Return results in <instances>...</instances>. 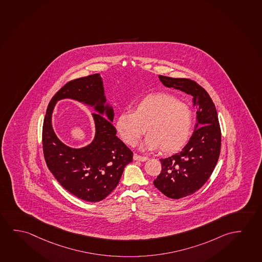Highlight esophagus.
<instances>
[{
    "mask_svg": "<svg viewBox=\"0 0 262 262\" xmlns=\"http://www.w3.org/2000/svg\"><path fill=\"white\" fill-rule=\"evenodd\" d=\"M134 160H136V161H141V162H144V161H146L148 158H146V157H142V156H139V155L134 154Z\"/></svg>",
    "mask_w": 262,
    "mask_h": 262,
    "instance_id": "1",
    "label": "esophagus"
}]
</instances>
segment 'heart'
<instances>
[{
  "mask_svg": "<svg viewBox=\"0 0 262 262\" xmlns=\"http://www.w3.org/2000/svg\"><path fill=\"white\" fill-rule=\"evenodd\" d=\"M193 116L188 105L169 94H153L140 100L133 111L117 117L116 128L121 139L135 145L145 135L143 147L173 154L187 144L191 133Z\"/></svg>",
  "mask_w": 262,
  "mask_h": 262,
  "instance_id": "obj_1",
  "label": "heart"
}]
</instances>
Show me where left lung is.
<instances>
[{"label": "left lung", "mask_w": 262, "mask_h": 262, "mask_svg": "<svg viewBox=\"0 0 262 262\" xmlns=\"http://www.w3.org/2000/svg\"><path fill=\"white\" fill-rule=\"evenodd\" d=\"M168 88L190 95L196 109L195 130L181 152L160 159L161 173L154 180L155 187L167 198L179 200L198 191L216 166L220 154L221 131L216 106L202 86L187 78L159 75Z\"/></svg>", "instance_id": "obj_1"}]
</instances>
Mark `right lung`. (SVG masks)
<instances>
[{"label": "right lung", "mask_w": 262, "mask_h": 262, "mask_svg": "<svg viewBox=\"0 0 262 262\" xmlns=\"http://www.w3.org/2000/svg\"><path fill=\"white\" fill-rule=\"evenodd\" d=\"M70 98L94 107L96 135L91 144L72 149L60 142L51 125L54 105ZM114 109L106 104L99 74L66 83L51 99L42 125V149L46 165L67 191L88 202L104 200L117 187L133 152L117 137Z\"/></svg>", "instance_id": "add662e5"}]
</instances>
